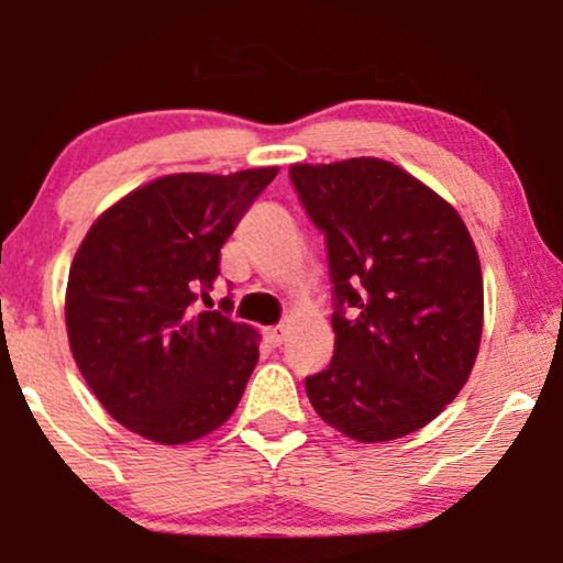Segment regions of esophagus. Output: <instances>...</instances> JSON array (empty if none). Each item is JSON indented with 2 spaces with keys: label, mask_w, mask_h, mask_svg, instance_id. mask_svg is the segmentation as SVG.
<instances>
[{
  "label": "esophagus",
  "mask_w": 563,
  "mask_h": 563,
  "mask_svg": "<svg viewBox=\"0 0 563 563\" xmlns=\"http://www.w3.org/2000/svg\"><path fill=\"white\" fill-rule=\"evenodd\" d=\"M265 340L273 347H277V345H283V340H286V327H267L265 330Z\"/></svg>",
  "instance_id": "esophagus-1"
}]
</instances>
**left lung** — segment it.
<instances>
[{
    "label": "left lung",
    "instance_id": "left-lung-1",
    "mask_svg": "<svg viewBox=\"0 0 563 563\" xmlns=\"http://www.w3.org/2000/svg\"><path fill=\"white\" fill-rule=\"evenodd\" d=\"M290 181L324 233L334 355L306 376L324 423L355 441L423 429L473 372L483 275L457 210L379 158L296 163Z\"/></svg>",
    "mask_w": 563,
    "mask_h": 563
}]
</instances>
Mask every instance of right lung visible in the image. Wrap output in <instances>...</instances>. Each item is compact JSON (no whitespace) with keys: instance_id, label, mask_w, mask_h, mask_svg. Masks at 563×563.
<instances>
[{"instance_id":"add662e5","label":"right lung","mask_w":563,"mask_h":563,"mask_svg":"<svg viewBox=\"0 0 563 563\" xmlns=\"http://www.w3.org/2000/svg\"><path fill=\"white\" fill-rule=\"evenodd\" d=\"M277 168L170 174L111 205L67 280L69 347L113 421L158 444H187L231 418L260 361V334L199 311L229 241Z\"/></svg>"}]
</instances>
